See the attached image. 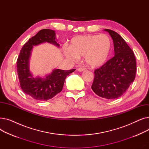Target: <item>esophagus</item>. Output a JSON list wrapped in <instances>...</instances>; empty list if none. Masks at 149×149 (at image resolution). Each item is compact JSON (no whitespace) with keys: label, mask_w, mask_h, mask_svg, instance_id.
<instances>
[{"label":"esophagus","mask_w":149,"mask_h":149,"mask_svg":"<svg viewBox=\"0 0 149 149\" xmlns=\"http://www.w3.org/2000/svg\"><path fill=\"white\" fill-rule=\"evenodd\" d=\"M78 70H79V71H80V72H82V71H84V70H86V69L84 67H80L78 69Z\"/></svg>","instance_id":"esophagus-1"}]
</instances>
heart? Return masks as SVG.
I'll list each match as a JSON object with an SVG mask.
<instances>
[{
    "label": "heart",
    "mask_w": 149,
    "mask_h": 149,
    "mask_svg": "<svg viewBox=\"0 0 149 149\" xmlns=\"http://www.w3.org/2000/svg\"><path fill=\"white\" fill-rule=\"evenodd\" d=\"M111 48V40L106 34L79 36L71 39L69 49L66 48L65 54L67 58L74 61L84 56L88 65L96 68L106 61Z\"/></svg>",
    "instance_id": "1"
}]
</instances>
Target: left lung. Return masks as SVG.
I'll use <instances>...</instances> for the list:
<instances>
[{
	"mask_svg": "<svg viewBox=\"0 0 149 149\" xmlns=\"http://www.w3.org/2000/svg\"><path fill=\"white\" fill-rule=\"evenodd\" d=\"M104 31L112 38L115 56L95 69L91 88L100 97L115 99L123 95L134 81L136 59L134 52L120 35L109 29Z\"/></svg>",
	"mask_w": 149,
	"mask_h": 149,
	"instance_id": "left-lung-1",
	"label": "left lung"
}]
</instances>
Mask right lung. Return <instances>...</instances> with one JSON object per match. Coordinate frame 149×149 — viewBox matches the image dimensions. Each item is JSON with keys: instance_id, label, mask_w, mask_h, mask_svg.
Masks as SVG:
<instances>
[{"instance_id": "1", "label": "right lung", "mask_w": 149, "mask_h": 149, "mask_svg": "<svg viewBox=\"0 0 149 149\" xmlns=\"http://www.w3.org/2000/svg\"><path fill=\"white\" fill-rule=\"evenodd\" d=\"M48 42L57 46L55 31L49 29L39 31L23 46L17 60V71L20 88L27 95L38 101H47L60 93L66 77L75 69H54L45 79L34 78L29 69V59L33 46Z\"/></svg>"}]
</instances>
